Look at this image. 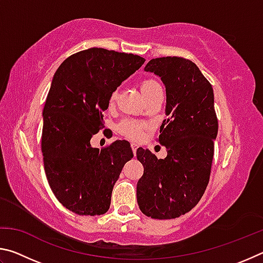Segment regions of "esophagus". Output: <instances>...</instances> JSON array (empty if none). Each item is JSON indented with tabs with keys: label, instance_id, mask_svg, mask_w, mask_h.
Wrapping results in <instances>:
<instances>
[{
	"label": "esophagus",
	"instance_id": "esophagus-1",
	"mask_svg": "<svg viewBox=\"0 0 263 263\" xmlns=\"http://www.w3.org/2000/svg\"><path fill=\"white\" fill-rule=\"evenodd\" d=\"M131 146H132V151H133V154L136 155V153H137V148H138V145L136 144V142H132L131 144Z\"/></svg>",
	"mask_w": 263,
	"mask_h": 263
}]
</instances>
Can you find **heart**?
Returning a JSON list of instances; mask_svg holds the SVG:
<instances>
[{
	"instance_id": "b5f03b06",
	"label": "heart",
	"mask_w": 263,
	"mask_h": 263,
	"mask_svg": "<svg viewBox=\"0 0 263 263\" xmlns=\"http://www.w3.org/2000/svg\"><path fill=\"white\" fill-rule=\"evenodd\" d=\"M140 89H141L142 95H144V97L146 99V97H148L151 94H153L155 90L161 89V87H160V84L157 81H154L153 79H145L141 81ZM116 97H117V92L114 91L112 94L110 95V100H109L110 103L115 102ZM121 130L131 138H139L141 136V126L138 123L133 121H128V119L122 122Z\"/></svg>"
}]
</instances>
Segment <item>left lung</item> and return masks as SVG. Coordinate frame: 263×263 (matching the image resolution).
Listing matches in <instances>:
<instances>
[{"label": "left lung", "instance_id": "left-lung-1", "mask_svg": "<svg viewBox=\"0 0 263 263\" xmlns=\"http://www.w3.org/2000/svg\"><path fill=\"white\" fill-rule=\"evenodd\" d=\"M145 70L161 78L166 87L167 119L158 141L166 146L167 157L158 159L148 149H137L144 166L137 201L144 215L173 219L189 212L208 186L218 133L215 97L210 82L184 58H155Z\"/></svg>", "mask_w": 263, "mask_h": 263}]
</instances>
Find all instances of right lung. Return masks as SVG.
Masks as SVG:
<instances>
[{"instance_id": "1", "label": "right lung", "mask_w": 263, "mask_h": 263, "mask_svg": "<svg viewBox=\"0 0 263 263\" xmlns=\"http://www.w3.org/2000/svg\"><path fill=\"white\" fill-rule=\"evenodd\" d=\"M144 62L132 53L91 47L68 57L53 77L43 110L44 168L58 201L77 215L109 210L116 181L133 158L126 140L100 151L90 139L104 127L110 95Z\"/></svg>"}]
</instances>
